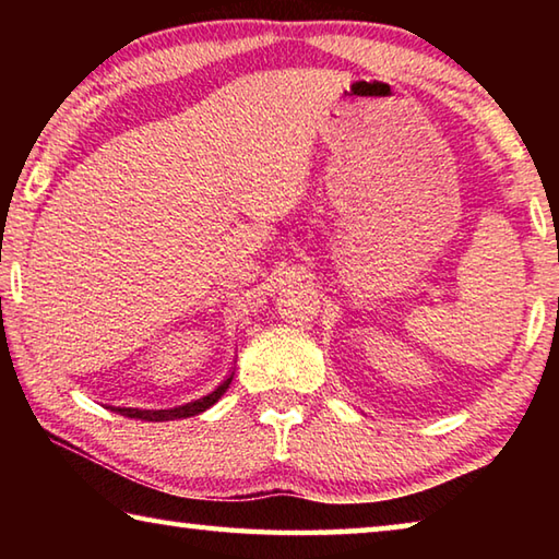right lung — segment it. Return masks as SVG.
<instances>
[{
    "mask_svg": "<svg viewBox=\"0 0 559 559\" xmlns=\"http://www.w3.org/2000/svg\"><path fill=\"white\" fill-rule=\"evenodd\" d=\"M234 380V370H229V374L224 377V382H219V386H214L210 394L200 396V400L187 402L182 406H173V409H132V406H110L116 414L128 416V419H143V421H175V419H187V416H197L210 409L216 402L222 400L224 392L229 390V384Z\"/></svg>",
    "mask_w": 559,
    "mask_h": 559,
    "instance_id": "add662e5",
    "label": "right lung"
}]
</instances>
